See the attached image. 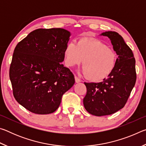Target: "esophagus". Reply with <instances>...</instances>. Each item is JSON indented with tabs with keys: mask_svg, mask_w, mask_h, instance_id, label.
Listing matches in <instances>:
<instances>
[{
	"mask_svg": "<svg viewBox=\"0 0 146 146\" xmlns=\"http://www.w3.org/2000/svg\"><path fill=\"white\" fill-rule=\"evenodd\" d=\"M75 82H76V83H78V82H81V80L77 76H75Z\"/></svg>",
	"mask_w": 146,
	"mask_h": 146,
	"instance_id": "obj_1",
	"label": "esophagus"
}]
</instances>
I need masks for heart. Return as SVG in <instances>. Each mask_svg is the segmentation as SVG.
I'll list each match as a JSON object with an SVG mask.
<instances>
[{
	"mask_svg": "<svg viewBox=\"0 0 146 146\" xmlns=\"http://www.w3.org/2000/svg\"><path fill=\"white\" fill-rule=\"evenodd\" d=\"M65 60L72 67L83 61V72L88 79L100 82L113 72L117 64V54L98 40L82 38L77 44L70 41L66 45Z\"/></svg>",
	"mask_w": 146,
	"mask_h": 146,
	"instance_id": "b5f03b06",
	"label": "heart"
}]
</instances>
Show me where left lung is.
<instances>
[{
    "label": "left lung",
    "instance_id": "8db88e82",
    "mask_svg": "<svg viewBox=\"0 0 146 146\" xmlns=\"http://www.w3.org/2000/svg\"><path fill=\"white\" fill-rule=\"evenodd\" d=\"M101 35L110 39L118 58L114 70L102 82H84L87 93L84 106L88 113L98 117L113 114L124 107L137 80L135 58L122 36L115 31Z\"/></svg>",
    "mask_w": 146,
    "mask_h": 146
}]
</instances>
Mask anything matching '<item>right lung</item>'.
<instances>
[{
	"label": "right lung",
	"mask_w": 146,
	"mask_h": 146,
	"mask_svg": "<svg viewBox=\"0 0 146 146\" xmlns=\"http://www.w3.org/2000/svg\"><path fill=\"white\" fill-rule=\"evenodd\" d=\"M70 32L62 28L37 29L17 44L9 68L15 100L35 114L52 113L75 77L62 62Z\"/></svg>",
	"instance_id": "obj_1"
}]
</instances>
